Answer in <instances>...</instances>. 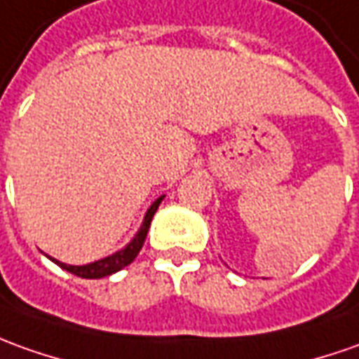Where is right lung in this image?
I'll return each mask as SVG.
<instances>
[{"instance_id": "add662e5", "label": "right lung", "mask_w": 359, "mask_h": 359, "mask_svg": "<svg viewBox=\"0 0 359 359\" xmlns=\"http://www.w3.org/2000/svg\"><path fill=\"white\" fill-rule=\"evenodd\" d=\"M163 198H165V196H159V198L149 206V210L145 212V218H143L141 226H139L137 233L133 236V240L129 241L123 250H118L116 253L104 257V259L86 263V265H68V263L58 262L55 257H48V259L57 263L58 267H62L65 271L72 273V275H76V277H82V279H102V277H108L111 273L121 271L123 267H128L129 263L137 257V253L141 251V248H143L145 238H147L149 226H151V220H153V216H155V212L159 208V204L163 202Z\"/></svg>"}]
</instances>
